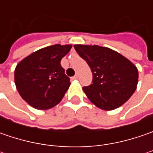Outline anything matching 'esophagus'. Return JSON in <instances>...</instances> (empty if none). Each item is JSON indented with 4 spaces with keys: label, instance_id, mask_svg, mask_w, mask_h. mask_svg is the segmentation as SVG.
<instances>
[{
    "label": "esophagus",
    "instance_id": "1",
    "mask_svg": "<svg viewBox=\"0 0 153 153\" xmlns=\"http://www.w3.org/2000/svg\"><path fill=\"white\" fill-rule=\"evenodd\" d=\"M77 78H78V76H77V75H76V76H74L72 77V78H71V79L76 80V79H77Z\"/></svg>",
    "mask_w": 153,
    "mask_h": 153
}]
</instances>
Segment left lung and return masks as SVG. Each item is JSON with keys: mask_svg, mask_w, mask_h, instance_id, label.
I'll use <instances>...</instances> for the list:
<instances>
[{"mask_svg": "<svg viewBox=\"0 0 153 153\" xmlns=\"http://www.w3.org/2000/svg\"><path fill=\"white\" fill-rule=\"evenodd\" d=\"M93 73V83L82 90L94 105L105 111L120 107L134 93L138 69L130 60L109 48L74 45Z\"/></svg>", "mask_w": 153, "mask_h": 153, "instance_id": "8db88e82", "label": "left lung"}]
</instances>
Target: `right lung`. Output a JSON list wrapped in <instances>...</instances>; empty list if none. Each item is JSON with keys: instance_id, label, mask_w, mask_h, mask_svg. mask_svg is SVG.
<instances>
[{"instance_id": "right-lung-1", "label": "right lung", "mask_w": 153, "mask_h": 153, "mask_svg": "<svg viewBox=\"0 0 153 153\" xmlns=\"http://www.w3.org/2000/svg\"><path fill=\"white\" fill-rule=\"evenodd\" d=\"M72 45L55 44L36 51L15 68L14 81L20 96L37 110L54 107L71 85L60 65Z\"/></svg>"}]
</instances>
